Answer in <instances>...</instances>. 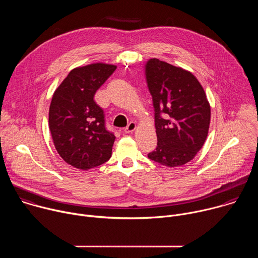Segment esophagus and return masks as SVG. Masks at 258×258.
I'll return each mask as SVG.
<instances>
[{
	"instance_id": "obj_1",
	"label": "esophagus",
	"mask_w": 258,
	"mask_h": 258,
	"mask_svg": "<svg viewBox=\"0 0 258 258\" xmlns=\"http://www.w3.org/2000/svg\"><path fill=\"white\" fill-rule=\"evenodd\" d=\"M136 127H137L136 122H135V121H131V122L127 124V126L124 128V132H125L126 134L133 133V132L136 130Z\"/></svg>"
}]
</instances>
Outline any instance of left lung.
Listing matches in <instances>:
<instances>
[{"label":"left lung","mask_w":258,"mask_h":258,"mask_svg":"<svg viewBox=\"0 0 258 258\" xmlns=\"http://www.w3.org/2000/svg\"><path fill=\"white\" fill-rule=\"evenodd\" d=\"M155 111L157 147L149 159L168 167L192 160L202 148L210 123L205 92L191 72L159 59L145 64Z\"/></svg>","instance_id":"1"}]
</instances>
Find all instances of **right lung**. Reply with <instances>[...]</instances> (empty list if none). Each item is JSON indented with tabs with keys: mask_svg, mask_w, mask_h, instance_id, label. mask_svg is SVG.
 I'll return each instance as SVG.
<instances>
[{
	"mask_svg": "<svg viewBox=\"0 0 258 258\" xmlns=\"http://www.w3.org/2000/svg\"><path fill=\"white\" fill-rule=\"evenodd\" d=\"M115 69L104 63L72 69L53 95L49 127L55 148L77 168L90 169L111 157L115 136L106 128L104 110L94 97Z\"/></svg>",
	"mask_w": 258,
	"mask_h": 258,
	"instance_id": "add662e5",
	"label": "right lung"
}]
</instances>
